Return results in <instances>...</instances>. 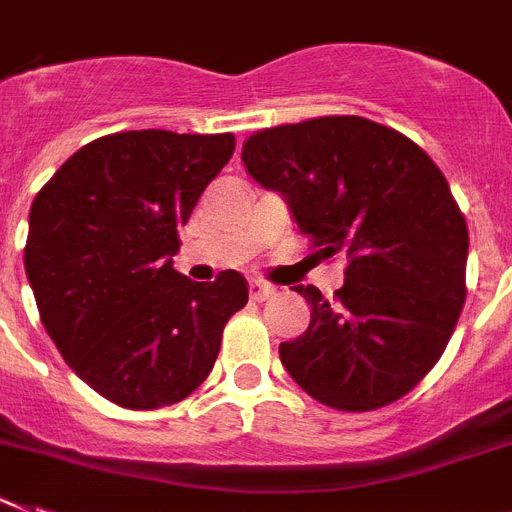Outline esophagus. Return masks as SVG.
I'll use <instances>...</instances> for the list:
<instances>
[{
    "label": "esophagus",
    "instance_id": "obj_1",
    "mask_svg": "<svg viewBox=\"0 0 512 512\" xmlns=\"http://www.w3.org/2000/svg\"><path fill=\"white\" fill-rule=\"evenodd\" d=\"M273 286H268V283L263 281H249V299L252 302H265V299H270L273 296Z\"/></svg>",
    "mask_w": 512,
    "mask_h": 512
}]
</instances>
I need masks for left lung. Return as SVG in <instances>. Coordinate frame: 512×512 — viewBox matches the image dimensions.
Listing matches in <instances>:
<instances>
[{"label": "left lung", "mask_w": 512, "mask_h": 512, "mask_svg": "<svg viewBox=\"0 0 512 512\" xmlns=\"http://www.w3.org/2000/svg\"><path fill=\"white\" fill-rule=\"evenodd\" d=\"M242 161L286 200L322 257H346L333 299L294 286L309 328L278 346L294 382L338 411L398 401L435 367L466 302V218L432 158L364 117L257 132Z\"/></svg>", "instance_id": "1"}]
</instances>
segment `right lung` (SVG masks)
I'll return each instance as SVG.
<instances>
[{
	"label": "right lung",
	"mask_w": 512,
	"mask_h": 512,
	"mask_svg": "<svg viewBox=\"0 0 512 512\" xmlns=\"http://www.w3.org/2000/svg\"><path fill=\"white\" fill-rule=\"evenodd\" d=\"M234 135L132 130L98 137L30 205L25 273L72 372L124 409L184 401L216 364L247 281L176 273L179 229L229 163Z\"/></svg>",
	"instance_id": "add662e5"
}]
</instances>
